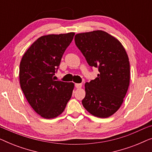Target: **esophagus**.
I'll use <instances>...</instances> for the list:
<instances>
[{"instance_id":"obj_1","label":"esophagus","mask_w":152,"mask_h":152,"mask_svg":"<svg viewBox=\"0 0 152 152\" xmlns=\"http://www.w3.org/2000/svg\"><path fill=\"white\" fill-rule=\"evenodd\" d=\"M75 88H82V84H75Z\"/></svg>"}]
</instances>
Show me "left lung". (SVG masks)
I'll return each mask as SVG.
<instances>
[{"label": "left lung", "instance_id": "left-lung-1", "mask_svg": "<svg viewBox=\"0 0 152 152\" xmlns=\"http://www.w3.org/2000/svg\"><path fill=\"white\" fill-rule=\"evenodd\" d=\"M75 42L88 65L99 71L95 80L85 84L82 104L93 115L109 117L122 105L129 85L125 49L117 39L102 30L76 34Z\"/></svg>", "mask_w": 152, "mask_h": 152}]
</instances>
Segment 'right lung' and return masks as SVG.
<instances>
[{
	"instance_id": "obj_1",
	"label": "right lung",
	"mask_w": 152,
	"mask_h": 152,
	"mask_svg": "<svg viewBox=\"0 0 152 152\" xmlns=\"http://www.w3.org/2000/svg\"><path fill=\"white\" fill-rule=\"evenodd\" d=\"M74 35L70 32L39 37L20 61V88L35 112L46 119L61 114L72 96L73 83L55 81L54 75Z\"/></svg>"
}]
</instances>
